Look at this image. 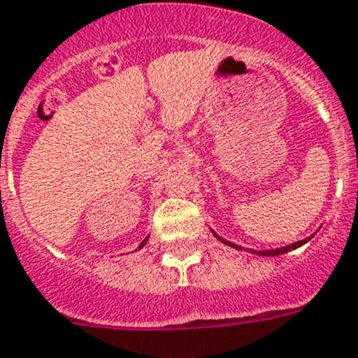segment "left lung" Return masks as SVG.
I'll return each mask as SVG.
<instances>
[{
    "label": "left lung",
    "mask_w": 358,
    "mask_h": 358,
    "mask_svg": "<svg viewBox=\"0 0 358 358\" xmlns=\"http://www.w3.org/2000/svg\"><path fill=\"white\" fill-rule=\"evenodd\" d=\"M213 235H215V237H217V239L220 241V243H224V245H228V246H234V248H241V246L234 245V243H229V241H226V239H222V237H219V235L215 234V231H213ZM310 237H313V235H310ZM310 237H307V239H303V241H298V243H294V245L283 246V248H275V250H259V252H255V250H252V254H257V255H266V257H272V255H281V254H287V252H290V250H296V248H300V246H301V245H305V243H307V241H310Z\"/></svg>",
    "instance_id": "8db88e82"
}]
</instances>
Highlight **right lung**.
<instances>
[{
	"label": "right lung",
	"mask_w": 358,
	"mask_h": 358,
	"mask_svg": "<svg viewBox=\"0 0 358 358\" xmlns=\"http://www.w3.org/2000/svg\"><path fill=\"white\" fill-rule=\"evenodd\" d=\"M147 241H149V237H147V239H145V241H143V243H141V245H139V250L143 248V246H145V243H147Z\"/></svg>",
	"instance_id": "add662e5"
}]
</instances>
